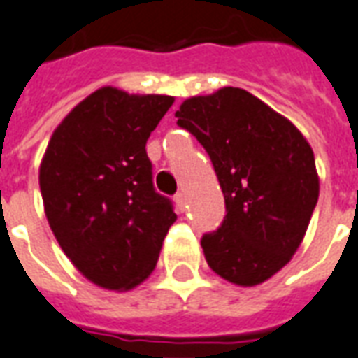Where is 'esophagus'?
<instances>
[{
	"label": "esophagus",
	"instance_id": "1",
	"mask_svg": "<svg viewBox=\"0 0 358 358\" xmlns=\"http://www.w3.org/2000/svg\"><path fill=\"white\" fill-rule=\"evenodd\" d=\"M176 203L179 206V209H185V206H187V194L185 192H177Z\"/></svg>",
	"mask_w": 358,
	"mask_h": 358
}]
</instances>
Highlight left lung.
<instances>
[{
    "label": "left lung",
    "mask_w": 358,
    "mask_h": 358,
    "mask_svg": "<svg viewBox=\"0 0 358 358\" xmlns=\"http://www.w3.org/2000/svg\"><path fill=\"white\" fill-rule=\"evenodd\" d=\"M176 117L208 150L227 203L219 230L201 238L209 268L238 287L264 283L291 262L317 206L311 145L243 88L185 99Z\"/></svg>",
    "instance_id": "obj_1"
}]
</instances>
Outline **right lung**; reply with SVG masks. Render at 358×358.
Listing matches in <instances>:
<instances>
[{
    "instance_id": "1",
    "label": "right lung",
    "mask_w": 358,
    "mask_h": 358,
    "mask_svg": "<svg viewBox=\"0 0 358 358\" xmlns=\"http://www.w3.org/2000/svg\"><path fill=\"white\" fill-rule=\"evenodd\" d=\"M173 96L101 87L67 113L39 166L50 230L71 264L107 291L149 278L177 215L152 187L147 139Z\"/></svg>"
}]
</instances>
